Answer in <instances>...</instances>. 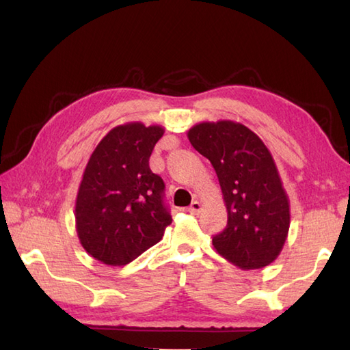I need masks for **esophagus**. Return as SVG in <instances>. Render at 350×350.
<instances>
[{
  "label": "esophagus",
  "instance_id": "1",
  "mask_svg": "<svg viewBox=\"0 0 350 350\" xmlns=\"http://www.w3.org/2000/svg\"><path fill=\"white\" fill-rule=\"evenodd\" d=\"M200 211H202V203H200L198 200H194V202H192L191 206L188 207V212H191V213H198Z\"/></svg>",
  "mask_w": 350,
  "mask_h": 350
}]
</instances>
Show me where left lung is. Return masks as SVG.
<instances>
[{
  "mask_svg": "<svg viewBox=\"0 0 350 350\" xmlns=\"http://www.w3.org/2000/svg\"><path fill=\"white\" fill-rule=\"evenodd\" d=\"M187 135L211 161L226 203L227 226L213 248L243 271L271 265L287 239L290 202L269 148L233 120L197 123Z\"/></svg>",
  "mask_w": 350,
  "mask_h": 350,
  "instance_id": "left-lung-1",
  "label": "left lung"
}]
</instances>
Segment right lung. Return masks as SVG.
I'll return each instance as SVG.
<instances>
[{
	"instance_id": "right-lung-1",
	"label": "right lung",
	"mask_w": 350,
	"mask_h": 350,
	"mask_svg": "<svg viewBox=\"0 0 350 350\" xmlns=\"http://www.w3.org/2000/svg\"><path fill=\"white\" fill-rule=\"evenodd\" d=\"M165 129L128 122L96 146L81 179L75 227L83 248L109 266H123L158 243L171 224L163 180L148 167Z\"/></svg>"
}]
</instances>
